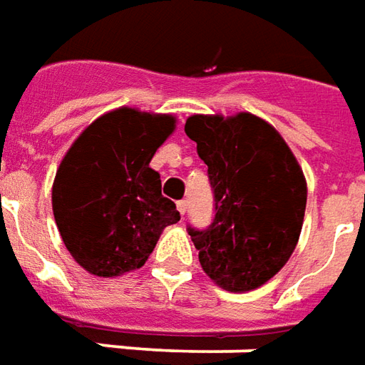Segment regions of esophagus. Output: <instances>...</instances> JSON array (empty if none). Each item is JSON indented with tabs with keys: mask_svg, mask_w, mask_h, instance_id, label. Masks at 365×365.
I'll return each mask as SVG.
<instances>
[{
	"mask_svg": "<svg viewBox=\"0 0 365 365\" xmlns=\"http://www.w3.org/2000/svg\"><path fill=\"white\" fill-rule=\"evenodd\" d=\"M178 212H180L182 215L187 212V200H182V202H178Z\"/></svg>",
	"mask_w": 365,
	"mask_h": 365,
	"instance_id": "1",
	"label": "esophagus"
}]
</instances>
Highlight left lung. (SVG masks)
I'll return each instance as SVG.
<instances>
[{
  "label": "left lung",
  "instance_id": "left-lung-1",
  "mask_svg": "<svg viewBox=\"0 0 365 365\" xmlns=\"http://www.w3.org/2000/svg\"><path fill=\"white\" fill-rule=\"evenodd\" d=\"M185 133L197 143L215 197L214 224L203 232L190 227L202 269L225 292H252L296 250L306 175L279 131L250 111L195 113Z\"/></svg>",
  "mask_w": 365,
  "mask_h": 365
}]
</instances>
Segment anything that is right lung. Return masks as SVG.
Returning <instances> with one entry per match:
<instances>
[{"label": "right lung", "mask_w": 365, "mask_h": 365, "mask_svg": "<svg viewBox=\"0 0 365 365\" xmlns=\"http://www.w3.org/2000/svg\"><path fill=\"white\" fill-rule=\"evenodd\" d=\"M175 123L172 113L123 106L91 121L63 155L51 187L53 217L71 257L89 274L140 269L163 230L180 222L150 168Z\"/></svg>", "instance_id": "add662e5"}]
</instances>
